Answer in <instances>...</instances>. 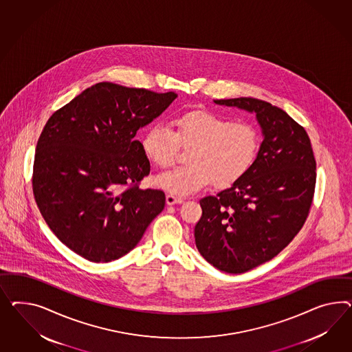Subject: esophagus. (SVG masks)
Wrapping results in <instances>:
<instances>
[{"mask_svg":"<svg viewBox=\"0 0 352 352\" xmlns=\"http://www.w3.org/2000/svg\"><path fill=\"white\" fill-rule=\"evenodd\" d=\"M183 199L179 197V196H175V195H166V204L168 205H175V204H182L183 202Z\"/></svg>","mask_w":352,"mask_h":352,"instance_id":"obj_1","label":"esophagus"}]
</instances>
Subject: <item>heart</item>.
I'll list each match as a JSON object with an SVG mask.
<instances>
[{"label":"heart","mask_w":352,"mask_h":352,"mask_svg":"<svg viewBox=\"0 0 352 352\" xmlns=\"http://www.w3.org/2000/svg\"><path fill=\"white\" fill-rule=\"evenodd\" d=\"M171 125L155 123L142 140V150L157 168H169L179 148L188 164L160 174L155 183L171 195L187 196L212 182L226 188L246 175L256 160L260 137L255 126L204 110H190L173 118Z\"/></svg>","instance_id":"heart-1"}]
</instances>
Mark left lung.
<instances>
[{"mask_svg": "<svg viewBox=\"0 0 352 352\" xmlns=\"http://www.w3.org/2000/svg\"><path fill=\"white\" fill-rule=\"evenodd\" d=\"M256 114L264 141L251 169L228 190L201 199L195 227L201 255L219 270L239 274L276 257L309 217L316 162L304 126L263 100H215Z\"/></svg>", "mask_w": 352, "mask_h": 352, "instance_id": "8db88e82", "label": "left lung"}]
</instances>
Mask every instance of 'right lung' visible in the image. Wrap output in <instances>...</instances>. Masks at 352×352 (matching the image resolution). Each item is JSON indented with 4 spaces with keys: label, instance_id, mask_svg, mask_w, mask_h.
Here are the masks:
<instances>
[{
    "label": "right lung",
    "instance_id": "right-lung-1",
    "mask_svg": "<svg viewBox=\"0 0 352 352\" xmlns=\"http://www.w3.org/2000/svg\"><path fill=\"white\" fill-rule=\"evenodd\" d=\"M177 98L101 82L56 110L39 135L33 195L56 237L94 263L124 256L165 206L141 190L150 162L135 140Z\"/></svg>",
    "mask_w": 352,
    "mask_h": 352
}]
</instances>
